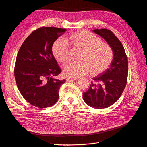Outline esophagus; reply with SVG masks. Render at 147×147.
<instances>
[{
  "instance_id": "esophagus-1",
  "label": "esophagus",
  "mask_w": 147,
  "mask_h": 147,
  "mask_svg": "<svg viewBox=\"0 0 147 147\" xmlns=\"http://www.w3.org/2000/svg\"><path fill=\"white\" fill-rule=\"evenodd\" d=\"M76 78H66V81L67 82H71V81H75Z\"/></svg>"
}]
</instances>
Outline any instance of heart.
<instances>
[{"label": "heart", "instance_id": "heart-1", "mask_svg": "<svg viewBox=\"0 0 147 147\" xmlns=\"http://www.w3.org/2000/svg\"><path fill=\"white\" fill-rule=\"evenodd\" d=\"M81 49L78 62H70L63 69L64 75L69 77H79L89 73L98 75L105 72L113 59L110 46L102 42L94 34L86 31L75 32L64 40L58 38L52 46V52L57 61L66 63L70 58V48Z\"/></svg>", "mask_w": 147, "mask_h": 147}]
</instances>
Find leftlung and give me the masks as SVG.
<instances>
[{
  "label": "left lung",
  "mask_w": 147,
  "mask_h": 147,
  "mask_svg": "<svg viewBox=\"0 0 147 147\" xmlns=\"http://www.w3.org/2000/svg\"><path fill=\"white\" fill-rule=\"evenodd\" d=\"M93 31L106 41L113 52L110 67L93 78L89 89L83 95L88 105L99 109L110 106L121 96L127 84L128 64L124 46L112 32L107 29Z\"/></svg>",
  "instance_id": "8db88e82"
}]
</instances>
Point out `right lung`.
<instances>
[{
	"label": "right lung",
	"mask_w": 147,
	"mask_h": 147,
	"mask_svg": "<svg viewBox=\"0 0 147 147\" xmlns=\"http://www.w3.org/2000/svg\"><path fill=\"white\" fill-rule=\"evenodd\" d=\"M66 29L41 27L23 43L14 67L17 86L26 101L40 109L52 106L65 80L55 78L61 70L52 52L55 41Z\"/></svg>",
	"instance_id": "1"
}]
</instances>
